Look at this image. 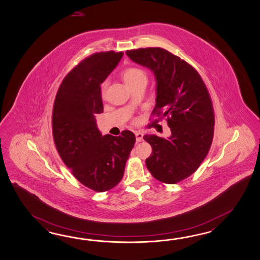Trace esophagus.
Listing matches in <instances>:
<instances>
[{
    "label": "esophagus",
    "instance_id": "1",
    "mask_svg": "<svg viewBox=\"0 0 260 260\" xmlns=\"http://www.w3.org/2000/svg\"><path fill=\"white\" fill-rule=\"evenodd\" d=\"M135 136H136V142L140 143L144 140V134L141 132H135Z\"/></svg>",
    "mask_w": 260,
    "mask_h": 260
}]
</instances>
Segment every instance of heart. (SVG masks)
Wrapping results in <instances>:
<instances>
[{
    "label": "heart",
    "mask_w": 260,
    "mask_h": 260,
    "mask_svg": "<svg viewBox=\"0 0 260 260\" xmlns=\"http://www.w3.org/2000/svg\"><path fill=\"white\" fill-rule=\"evenodd\" d=\"M121 75L122 79L128 87H133V86L137 85L143 81H146L145 73L143 70L138 69V68H133V67L127 68V69L124 70L122 72ZM106 87H107V83L104 82V84L102 85V94H103V96H104V94H105Z\"/></svg>",
    "instance_id": "b5f03b06"
}]
</instances>
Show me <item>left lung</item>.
I'll return each mask as SVG.
<instances>
[{
	"mask_svg": "<svg viewBox=\"0 0 260 260\" xmlns=\"http://www.w3.org/2000/svg\"><path fill=\"white\" fill-rule=\"evenodd\" d=\"M133 62L156 80L153 113L167 116L171 136L145 134L152 154L145 163L156 180L175 184L190 176L207 156L214 136L213 104L202 77L191 65L160 47L127 50Z\"/></svg>",
	"mask_w": 260,
	"mask_h": 260,
	"instance_id": "left-lung-1",
	"label": "left lung"
}]
</instances>
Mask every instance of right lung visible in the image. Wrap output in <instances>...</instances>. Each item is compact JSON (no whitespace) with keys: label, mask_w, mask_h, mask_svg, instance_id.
<instances>
[{"label":"right lung","mask_w":260,"mask_h":260,"mask_svg":"<svg viewBox=\"0 0 260 260\" xmlns=\"http://www.w3.org/2000/svg\"><path fill=\"white\" fill-rule=\"evenodd\" d=\"M123 53L100 52L85 58L64 78L53 107L54 142L75 178L98 192L121 181L135 135H103L95 116L104 112L101 85L120 61Z\"/></svg>","instance_id":"right-lung-1"}]
</instances>
